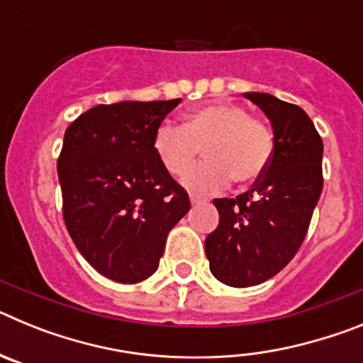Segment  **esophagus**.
<instances>
[{
	"instance_id": "esophagus-1",
	"label": "esophagus",
	"mask_w": 363,
	"mask_h": 363,
	"mask_svg": "<svg viewBox=\"0 0 363 363\" xmlns=\"http://www.w3.org/2000/svg\"><path fill=\"white\" fill-rule=\"evenodd\" d=\"M203 198L198 196V194H191V203L192 205H198V203H203Z\"/></svg>"
}]
</instances>
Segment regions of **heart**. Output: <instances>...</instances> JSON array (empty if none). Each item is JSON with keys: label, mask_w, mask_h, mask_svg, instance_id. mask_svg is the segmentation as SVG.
Instances as JSON below:
<instances>
[{"label": "heart", "mask_w": 363, "mask_h": 363, "mask_svg": "<svg viewBox=\"0 0 363 363\" xmlns=\"http://www.w3.org/2000/svg\"><path fill=\"white\" fill-rule=\"evenodd\" d=\"M152 149L174 178L187 174L203 150L205 162L185 178V185L194 192H211L229 178L238 185L262 178L271 163L274 140L267 125L240 105L209 104L189 111L182 127L160 125Z\"/></svg>", "instance_id": "1"}]
</instances>
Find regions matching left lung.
Segmentation results:
<instances>
[{
    "label": "left lung",
    "instance_id": "8db88e82",
    "mask_svg": "<svg viewBox=\"0 0 363 363\" xmlns=\"http://www.w3.org/2000/svg\"><path fill=\"white\" fill-rule=\"evenodd\" d=\"M272 125L274 150L251 191L216 198L220 223L205 240L211 272L230 287H251L289 264L322 194L323 143L306 111L264 92H245Z\"/></svg>",
    "mask_w": 363,
    "mask_h": 363
}]
</instances>
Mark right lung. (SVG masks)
I'll return each mask as SVG.
<instances>
[{
	"mask_svg": "<svg viewBox=\"0 0 363 363\" xmlns=\"http://www.w3.org/2000/svg\"><path fill=\"white\" fill-rule=\"evenodd\" d=\"M179 101L98 105L65 130L57 158L63 220L83 258L108 280L149 278L169 230L191 209L187 191L152 149L154 133Z\"/></svg>",
	"mask_w": 363,
	"mask_h": 363,
	"instance_id": "1",
	"label": "right lung"
}]
</instances>
